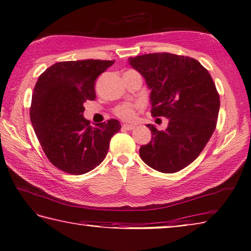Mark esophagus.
Wrapping results in <instances>:
<instances>
[{
    "instance_id": "esophagus-1",
    "label": "esophagus",
    "mask_w": 251,
    "mask_h": 251,
    "mask_svg": "<svg viewBox=\"0 0 251 251\" xmlns=\"http://www.w3.org/2000/svg\"><path fill=\"white\" fill-rule=\"evenodd\" d=\"M134 127H135V125H131V124H123L122 125V128L123 129H125V130H132V129H134Z\"/></svg>"
}]
</instances>
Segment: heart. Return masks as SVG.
Wrapping results in <instances>:
<instances>
[{
  "instance_id": "1",
  "label": "heart",
  "mask_w": 251,
  "mask_h": 251,
  "mask_svg": "<svg viewBox=\"0 0 251 251\" xmlns=\"http://www.w3.org/2000/svg\"><path fill=\"white\" fill-rule=\"evenodd\" d=\"M137 105L133 104V103H123L121 105H119L115 108V115L124 120V121H132L135 117V110H136Z\"/></svg>"
}]
</instances>
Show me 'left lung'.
<instances>
[{"mask_svg":"<svg viewBox=\"0 0 251 251\" xmlns=\"http://www.w3.org/2000/svg\"><path fill=\"white\" fill-rule=\"evenodd\" d=\"M128 61L151 90V115L169 120L162 131L147 125L151 139L140 147L139 156L157 171L177 172L196 160L214 132L221 103L215 84L208 71L189 56L150 53Z\"/></svg>","mask_w":251,"mask_h":251,"instance_id":"left-lung-1","label":"left lung"}]
</instances>
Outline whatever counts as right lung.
<instances>
[{
    "label": "right lung",
    "mask_w": 251,
    "mask_h": 251,
    "mask_svg": "<svg viewBox=\"0 0 251 251\" xmlns=\"http://www.w3.org/2000/svg\"><path fill=\"white\" fill-rule=\"evenodd\" d=\"M115 60L60 61L41 74L31 96L30 121L52 164L75 176L93 170L104 160L110 140L121 124L111 119L90 125L84 102L95 100V80Z\"/></svg>",
    "instance_id": "right-lung-1"
}]
</instances>
